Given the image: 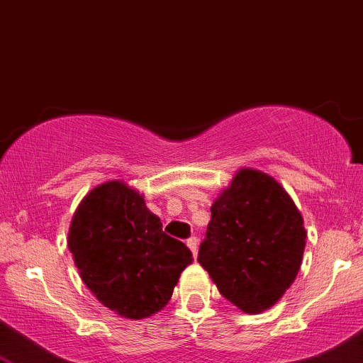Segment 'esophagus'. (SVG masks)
<instances>
[{
  "label": "esophagus",
  "mask_w": 363,
  "mask_h": 363,
  "mask_svg": "<svg viewBox=\"0 0 363 363\" xmlns=\"http://www.w3.org/2000/svg\"><path fill=\"white\" fill-rule=\"evenodd\" d=\"M186 244H187V247L191 249V252L194 254H198V239H196V237H189V239L186 240Z\"/></svg>",
  "instance_id": "esophagus-1"
}]
</instances>
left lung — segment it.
Here are the masks:
<instances>
[{
	"instance_id": "8db88e82",
	"label": "left lung",
	"mask_w": 363,
	"mask_h": 363,
	"mask_svg": "<svg viewBox=\"0 0 363 363\" xmlns=\"http://www.w3.org/2000/svg\"><path fill=\"white\" fill-rule=\"evenodd\" d=\"M307 232L277 179L242 167L216 196L198 262L220 294L245 314H259L297 278Z\"/></svg>"
}]
</instances>
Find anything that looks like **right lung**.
<instances>
[{"instance_id":"add662e5","label":"right lung","mask_w":363,"mask_h":363,"mask_svg":"<svg viewBox=\"0 0 363 363\" xmlns=\"http://www.w3.org/2000/svg\"><path fill=\"white\" fill-rule=\"evenodd\" d=\"M68 249L86 289L126 319L164 309L193 262L186 244L162 232L143 194L119 179L95 186L82 199L69 225Z\"/></svg>"}]
</instances>
